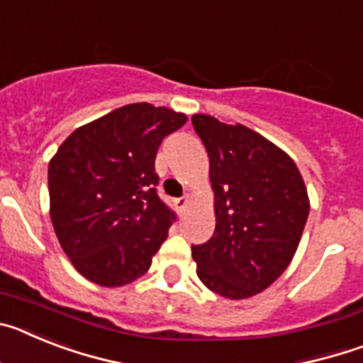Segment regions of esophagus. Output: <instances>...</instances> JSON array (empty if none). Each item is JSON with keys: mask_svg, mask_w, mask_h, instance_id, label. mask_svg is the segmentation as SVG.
Here are the masks:
<instances>
[{"mask_svg": "<svg viewBox=\"0 0 363 363\" xmlns=\"http://www.w3.org/2000/svg\"><path fill=\"white\" fill-rule=\"evenodd\" d=\"M189 200H191V198H189V194H185V196H182V198H178V200H174L176 209H178V211H184L185 207H187Z\"/></svg>", "mask_w": 363, "mask_h": 363, "instance_id": "34e87169", "label": "esophagus"}]
</instances>
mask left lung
I'll return each instance as SVG.
<instances>
[{"mask_svg":"<svg viewBox=\"0 0 363 363\" xmlns=\"http://www.w3.org/2000/svg\"><path fill=\"white\" fill-rule=\"evenodd\" d=\"M209 154L216 227L192 245L196 274L213 293L243 300L289 267L309 216V196L289 154L245 125L194 114Z\"/></svg>","mask_w":363,"mask_h":363,"instance_id":"obj_1","label":"left lung"}]
</instances>
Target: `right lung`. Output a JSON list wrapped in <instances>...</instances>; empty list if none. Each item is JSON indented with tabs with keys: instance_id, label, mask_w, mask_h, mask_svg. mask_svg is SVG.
Instances as JSON below:
<instances>
[{
	"instance_id": "obj_1",
	"label": "right lung",
	"mask_w": 363,
	"mask_h": 363,
	"mask_svg": "<svg viewBox=\"0 0 363 363\" xmlns=\"http://www.w3.org/2000/svg\"><path fill=\"white\" fill-rule=\"evenodd\" d=\"M187 116L130 104L74 130L49 163L50 220L86 280L121 287L143 277L176 214L160 200L154 160Z\"/></svg>"
}]
</instances>
